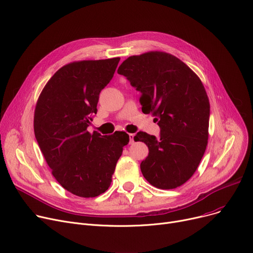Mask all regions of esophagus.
Returning <instances> with one entry per match:
<instances>
[{
  "instance_id": "34e87169",
  "label": "esophagus",
  "mask_w": 253,
  "mask_h": 253,
  "mask_svg": "<svg viewBox=\"0 0 253 253\" xmlns=\"http://www.w3.org/2000/svg\"><path fill=\"white\" fill-rule=\"evenodd\" d=\"M134 142V134L129 133V143H133Z\"/></svg>"
}]
</instances>
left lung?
<instances>
[{
    "instance_id": "8db88e82",
    "label": "left lung",
    "mask_w": 253,
    "mask_h": 253,
    "mask_svg": "<svg viewBox=\"0 0 253 253\" xmlns=\"http://www.w3.org/2000/svg\"><path fill=\"white\" fill-rule=\"evenodd\" d=\"M140 91L142 113L156 117L160 138L138 132L149 155L140 164L142 175L154 187L171 190L196 172L208 143L210 104L196 73L170 53L150 51L128 57L119 66Z\"/></svg>"
}]
</instances>
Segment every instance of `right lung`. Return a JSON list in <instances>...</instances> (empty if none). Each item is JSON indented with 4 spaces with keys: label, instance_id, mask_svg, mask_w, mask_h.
I'll return each mask as SVG.
<instances>
[{
    "label": "right lung",
    "instance_id": "add662e5",
    "mask_svg": "<svg viewBox=\"0 0 253 253\" xmlns=\"http://www.w3.org/2000/svg\"><path fill=\"white\" fill-rule=\"evenodd\" d=\"M120 57L80 60L60 68L40 94L35 136L51 173L70 193L93 198L110 188L116 164L129 142L126 132L102 136L87 131L100 91L110 83Z\"/></svg>",
    "mask_w": 253,
    "mask_h": 253
}]
</instances>
